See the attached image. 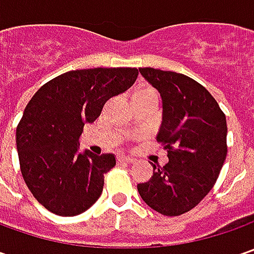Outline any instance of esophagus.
<instances>
[{"label":"esophagus","instance_id":"1","mask_svg":"<svg viewBox=\"0 0 254 254\" xmlns=\"http://www.w3.org/2000/svg\"><path fill=\"white\" fill-rule=\"evenodd\" d=\"M117 161L124 162V164H131V162H134V158L128 157V155H119L117 157Z\"/></svg>","mask_w":254,"mask_h":254}]
</instances>
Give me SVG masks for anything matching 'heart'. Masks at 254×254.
Here are the masks:
<instances>
[{
    "mask_svg": "<svg viewBox=\"0 0 254 254\" xmlns=\"http://www.w3.org/2000/svg\"><path fill=\"white\" fill-rule=\"evenodd\" d=\"M144 93H154V92H152V90H148V89H147V90H141V92L135 93V94H144Z\"/></svg>",
    "mask_w": 254,
    "mask_h": 254,
    "instance_id": "heart-1",
    "label": "heart"
}]
</instances>
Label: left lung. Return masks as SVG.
<instances>
[{"label": "left lung", "instance_id": "left-lung-1", "mask_svg": "<svg viewBox=\"0 0 254 254\" xmlns=\"http://www.w3.org/2000/svg\"><path fill=\"white\" fill-rule=\"evenodd\" d=\"M142 77L162 100L157 141L168 151V162L150 181L138 184L142 200L165 216L195 208L213 188L226 160V117L202 84L188 76L140 67Z\"/></svg>", "mask_w": 254, "mask_h": 254}]
</instances>
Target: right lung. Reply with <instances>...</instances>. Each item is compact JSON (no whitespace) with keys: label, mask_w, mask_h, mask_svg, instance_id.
Masks as SVG:
<instances>
[{"label":"right lung","mask_w":254,"mask_h":254,"mask_svg":"<svg viewBox=\"0 0 254 254\" xmlns=\"http://www.w3.org/2000/svg\"><path fill=\"white\" fill-rule=\"evenodd\" d=\"M135 67L70 70L45 83L25 107L16 127V150L25 184L36 200L59 216L83 213L100 198L114 154L79 151L84 124L104 103L130 89Z\"/></svg>","instance_id":"1"}]
</instances>
